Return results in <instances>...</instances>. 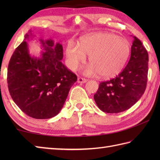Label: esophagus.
I'll return each mask as SVG.
<instances>
[{
  "label": "esophagus",
  "mask_w": 160,
  "mask_h": 160,
  "mask_svg": "<svg viewBox=\"0 0 160 160\" xmlns=\"http://www.w3.org/2000/svg\"><path fill=\"white\" fill-rule=\"evenodd\" d=\"M87 79H85V78H78V83H85L87 82Z\"/></svg>",
  "instance_id": "obj_1"
}]
</instances>
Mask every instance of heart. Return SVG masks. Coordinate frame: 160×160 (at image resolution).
<instances>
[{"mask_svg": "<svg viewBox=\"0 0 160 160\" xmlns=\"http://www.w3.org/2000/svg\"><path fill=\"white\" fill-rule=\"evenodd\" d=\"M130 47L124 38L113 33L98 32L81 40L79 46L73 42L68 44L66 56L69 66L76 70L80 64L89 56L90 63L84 69L87 76L113 78L120 72L127 61Z\"/></svg>", "mask_w": 160, "mask_h": 160, "instance_id": "b5f03b06", "label": "heart"}]
</instances>
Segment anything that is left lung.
I'll list each match as a JSON object with an SVG mask.
<instances>
[{
	"label": "left lung",
	"instance_id": "obj_1",
	"mask_svg": "<svg viewBox=\"0 0 160 160\" xmlns=\"http://www.w3.org/2000/svg\"><path fill=\"white\" fill-rule=\"evenodd\" d=\"M131 58L122 72L100 83L94 100L100 110L117 113L130 108L140 99L147 84L148 54L138 38L133 36Z\"/></svg>",
	"mask_w": 160,
	"mask_h": 160
}]
</instances>
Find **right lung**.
<instances>
[{
    "label": "right lung",
    "instance_id": "1",
    "mask_svg": "<svg viewBox=\"0 0 160 160\" xmlns=\"http://www.w3.org/2000/svg\"><path fill=\"white\" fill-rule=\"evenodd\" d=\"M36 38L32 30L15 49L8 69L9 91L22 112L35 119L52 118L60 113L77 76L61 62L62 45L38 38L43 51L32 56L27 41Z\"/></svg>",
    "mask_w": 160,
    "mask_h": 160
}]
</instances>
